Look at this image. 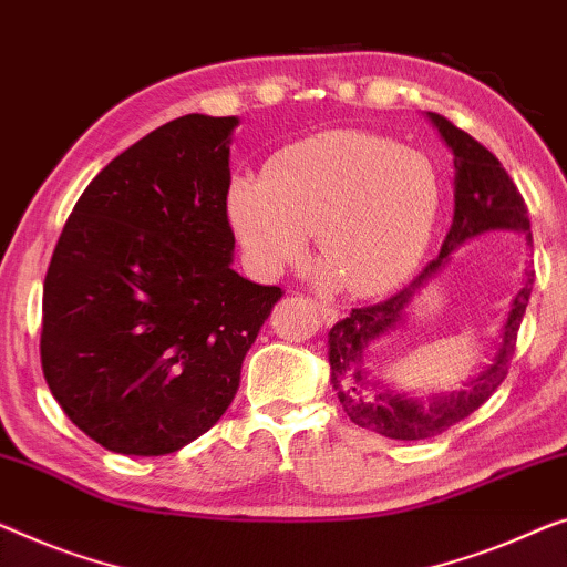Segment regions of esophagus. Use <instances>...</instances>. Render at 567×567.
<instances>
[{"label":"esophagus","mask_w":567,"mask_h":567,"mask_svg":"<svg viewBox=\"0 0 567 567\" xmlns=\"http://www.w3.org/2000/svg\"><path fill=\"white\" fill-rule=\"evenodd\" d=\"M316 306H318V312H320V318H323V323L326 326H331V323H336L338 320V310L333 308V306H328V302H323V300H316Z\"/></svg>","instance_id":"1"}]
</instances>
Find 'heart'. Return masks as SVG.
<instances>
[{"mask_svg": "<svg viewBox=\"0 0 567 567\" xmlns=\"http://www.w3.org/2000/svg\"><path fill=\"white\" fill-rule=\"evenodd\" d=\"M430 159L371 132H326L269 157L261 177H236L229 216L261 267L285 269L318 229L328 272L351 295L392 290L417 267L437 218Z\"/></svg>", "mask_w": 567, "mask_h": 567, "instance_id": "b5f03b06", "label": "heart"}]
</instances>
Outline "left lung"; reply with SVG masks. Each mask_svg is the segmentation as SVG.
Segmentation results:
<instances>
[{
    "label": "left lung",
    "instance_id": "1",
    "mask_svg": "<svg viewBox=\"0 0 567 567\" xmlns=\"http://www.w3.org/2000/svg\"><path fill=\"white\" fill-rule=\"evenodd\" d=\"M427 116L437 126V132L443 134L447 147L453 150L455 165L453 224L451 231L445 234L441 255L427 261V267L415 280L402 287L392 298L377 302V306L353 308L328 333L331 382L338 392V400L343 404V412L359 427L392 437V441H427V437L441 435L447 427L466 420L473 410H478L496 392V386L509 374L514 349H517V333L529 302L532 282H535V269H529L527 282L514 298L509 318L502 328L494 361L476 379H471L463 392L437 396L435 402L422 404L392 394L390 390L371 384L367 379L364 359L369 346L402 323L404 308H408L412 295L427 280H433V275L445 265L455 247H461L473 236L494 229L525 231L527 244H532L527 203L509 173L494 157V152H488L478 140H473L468 132L445 120L443 114L427 112Z\"/></svg>",
    "mask_w": 567,
    "mask_h": 567
}]
</instances>
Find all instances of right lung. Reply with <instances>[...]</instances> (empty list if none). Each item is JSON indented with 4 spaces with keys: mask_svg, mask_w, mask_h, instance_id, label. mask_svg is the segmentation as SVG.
Listing matches in <instances>:
<instances>
[{
    "mask_svg": "<svg viewBox=\"0 0 567 567\" xmlns=\"http://www.w3.org/2000/svg\"><path fill=\"white\" fill-rule=\"evenodd\" d=\"M236 124L185 114L157 126L89 183L55 244L42 374L106 451L167 455L208 433L282 298L231 269Z\"/></svg>",
    "mask_w": 567,
    "mask_h": 567,
    "instance_id": "right-lung-1",
    "label": "right lung"
}]
</instances>
